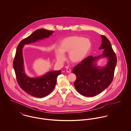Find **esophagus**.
Wrapping results in <instances>:
<instances>
[{"mask_svg": "<svg viewBox=\"0 0 131 131\" xmlns=\"http://www.w3.org/2000/svg\"><path fill=\"white\" fill-rule=\"evenodd\" d=\"M66 71H67V72L68 73H70L71 72V69H69V68H68V69H66Z\"/></svg>", "mask_w": 131, "mask_h": 131, "instance_id": "34e87169", "label": "esophagus"}]
</instances>
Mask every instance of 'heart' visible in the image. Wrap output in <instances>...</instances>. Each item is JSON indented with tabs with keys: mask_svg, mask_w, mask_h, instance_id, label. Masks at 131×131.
I'll return each instance as SVG.
<instances>
[{
	"mask_svg": "<svg viewBox=\"0 0 131 131\" xmlns=\"http://www.w3.org/2000/svg\"><path fill=\"white\" fill-rule=\"evenodd\" d=\"M91 47V42L88 38L79 36L65 38L60 41L59 47L54 48L56 60L62 63L66 59L64 53L69 52V59L72 62H79L87 56Z\"/></svg>",
	"mask_w": 131,
	"mask_h": 131,
	"instance_id": "obj_1",
	"label": "heart"
}]
</instances>
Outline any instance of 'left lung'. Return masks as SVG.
Masks as SVG:
<instances>
[{
  "label": "left lung",
  "instance_id": "8db88e82",
  "mask_svg": "<svg viewBox=\"0 0 131 131\" xmlns=\"http://www.w3.org/2000/svg\"><path fill=\"white\" fill-rule=\"evenodd\" d=\"M101 37L102 43L99 49H104L102 54L87 57L73 69L77 77L74 84L75 88L84 96L93 97L100 93L110 85L113 80L116 56L110 40L103 35ZM103 58H107V63L105 66L99 67L97 61Z\"/></svg>",
  "mask_w": 131,
  "mask_h": 131
}]
</instances>
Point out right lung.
Here are the masks:
<instances>
[{
  "mask_svg": "<svg viewBox=\"0 0 131 131\" xmlns=\"http://www.w3.org/2000/svg\"><path fill=\"white\" fill-rule=\"evenodd\" d=\"M54 31L43 29H38L19 43L16 50L13 67L17 82L20 87L26 93L38 98L45 97L54 89L57 78L61 74V71H49L41 76L31 78L26 74L23 56V48L25 45L35 43L49 37Z\"/></svg>",
  "mask_w": 131,
  "mask_h": 131,
  "instance_id": "add662e5",
  "label": "right lung"
}]
</instances>
